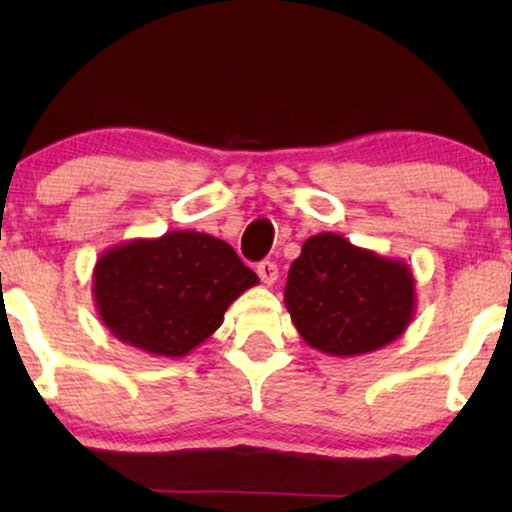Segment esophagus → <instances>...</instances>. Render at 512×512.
Segmentation results:
<instances>
[{
    "instance_id": "obj_1",
    "label": "esophagus",
    "mask_w": 512,
    "mask_h": 512,
    "mask_svg": "<svg viewBox=\"0 0 512 512\" xmlns=\"http://www.w3.org/2000/svg\"><path fill=\"white\" fill-rule=\"evenodd\" d=\"M256 272H258V277H261V282H263L265 286H272V284L277 282V277H279V268H277V263H272V261H263V263H258Z\"/></svg>"
}]
</instances>
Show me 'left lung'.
I'll return each instance as SVG.
<instances>
[{
  "instance_id": "8db88e82",
  "label": "left lung",
  "mask_w": 512,
  "mask_h": 512,
  "mask_svg": "<svg viewBox=\"0 0 512 512\" xmlns=\"http://www.w3.org/2000/svg\"><path fill=\"white\" fill-rule=\"evenodd\" d=\"M284 303L307 345L328 356H361L387 347L410 326L415 277L401 258L319 233L291 263Z\"/></svg>"
}]
</instances>
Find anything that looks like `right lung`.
Segmentation results:
<instances>
[{
  "mask_svg": "<svg viewBox=\"0 0 512 512\" xmlns=\"http://www.w3.org/2000/svg\"><path fill=\"white\" fill-rule=\"evenodd\" d=\"M256 284L230 244L195 230L116 244L93 268L95 307L109 333L165 359L200 347Z\"/></svg>",
  "mask_w": 512,
  "mask_h": 512,
  "instance_id": "1",
  "label": "right lung"
}]
</instances>
